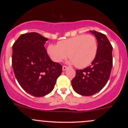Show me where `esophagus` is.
I'll return each instance as SVG.
<instances>
[{
    "instance_id": "obj_1",
    "label": "esophagus",
    "mask_w": 128,
    "mask_h": 128,
    "mask_svg": "<svg viewBox=\"0 0 128 128\" xmlns=\"http://www.w3.org/2000/svg\"><path fill=\"white\" fill-rule=\"evenodd\" d=\"M68 68V67L66 66H62V70H66Z\"/></svg>"
}]
</instances>
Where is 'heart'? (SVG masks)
<instances>
[{
    "label": "heart",
    "mask_w": 128,
    "mask_h": 128,
    "mask_svg": "<svg viewBox=\"0 0 128 128\" xmlns=\"http://www.w3.org/2000/svg\"><path fill=\"white\" fill-rule=\"evenodd\" d=\"M98 42L92 34H80L58 42L57 45L51 44L47 48L48 54L51 60L59 62L68 56V62L76 64L78 68L90 65L96 57Z\"/></svg>",
    "instance_id": "heart-1"
}]
</instances>
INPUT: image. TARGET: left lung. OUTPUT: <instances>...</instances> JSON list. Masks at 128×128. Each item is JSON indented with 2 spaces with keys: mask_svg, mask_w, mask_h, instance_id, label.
<instances>
[{
  "mask_svg": "<svg viewBox=\"0 0 128 128\" xmlns=\"http://www.w3.org/2000/svg\"><path fill=\"white\" fill-rule=\"evenodd\" d=\"M96 37L98 51L91 66L83 70H76L71 81L72 88L77 94L90 96L98 92L106 84L113 66V47L105 34L90 31Z\"/></svg>",
  "mask_w": 128,
  "mask_h": 128,
  "instance_id": "1",
  "label": "left lung"
}]
</instances>
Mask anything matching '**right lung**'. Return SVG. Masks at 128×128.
<instances>
[{
  "label": "right lung",
  "instance_id": "1",
  "mask_svg": "<svg viewBox=\"0 0 128 128\" xmlns=\"http://www.w3.org/2000/svg\"><path fill=\"white\" fill-rule=\"evenodd\" d=\"M48 39L39 33L21 34L12 46V67L24 91L40 97L50 94L62 73V66L49 57L44 44Z\"/></svg>",
  "mask_w": 128,
  "mask_h": 128
}]
</instances>
